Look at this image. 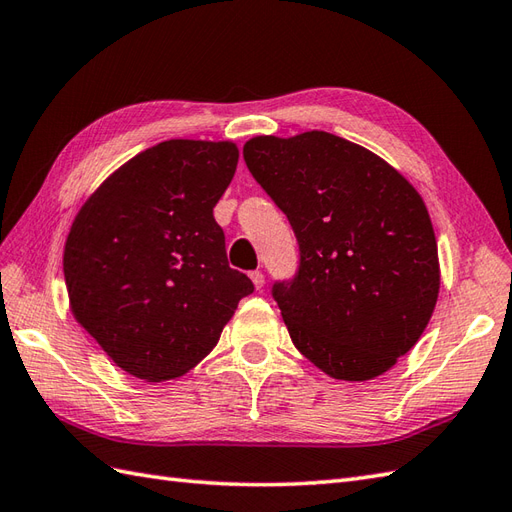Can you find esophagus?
Masks as SVG:
<instances>
[{"label":"esophagus","instance_id":"34e87169","mask_svg":"<svg viewBox=\"0 0 512 512\" xmlns=\"http://www.w3.org/2000/svg\"><path fill=\"white\" fill-rule=\"evenodd\" d=\"M251 281H253V285L257 287V290H261V287H264V283H266V279H264V274H261L259 270L251 272Z\"/></svg>","mask_w":512,"mask_h":512}]
</instances>
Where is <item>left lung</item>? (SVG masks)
<instances>
[{"instance_id": "1", "label": "left lung", "mask_w": 512, "mask_h": 512, "mask_svg": "<svg viewBox=\"0 0 512 512\" xmlns=\"http://www.w3.org/2000/svg\"><path fill=\"white\" fill-rule=\"evenodd\" d=\"M244 162L298 238L296 279L272 296L300 355L335 381L391 370L422 337L441 285L422 196L383 157L329 131L255 136Z\"/></svg>"}]
</instances>
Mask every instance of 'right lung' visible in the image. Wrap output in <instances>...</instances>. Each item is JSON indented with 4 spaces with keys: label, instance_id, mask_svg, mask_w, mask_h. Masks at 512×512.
<instances>
[{
    "label": "right lung",
    "instance_id": "obj_1",
    "mask_svg": "<svg viewBox=\"0 0 512 512\" xmlns=\"http://www.w3.org/2000/svg\"><path fill=\"white\" fill-rule=\"evenodd\" d=\"M231 140H166L131 157L88 196L64 242L77 324L144 383L203 361L253 292L229 268L214 207L238 168Z\"/></svg>",
    "mask_w": 512,
    "mask_h": 512
}]
</instances>
